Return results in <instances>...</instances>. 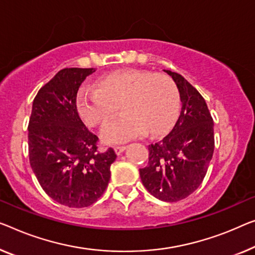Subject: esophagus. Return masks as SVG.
<instances>
[{"label": "esophagus", "mask_w": 255, "mask_h": 255, "mask_svg": "<svg viewBox=\"0 0 255 255\" xmlns=\"http://www.w3.org/2000/svg\"><path fill=\"white\" fill-rule=\"evenodd\" d=\"M125 150H126V146H125V145H118V146H115V151H116L117 154H121Z\"/></svg>", "instance_id": "1"}]
</instances>
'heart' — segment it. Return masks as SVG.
<instances>
[{
	"mask_svg": "<svg viewBox=\"0 0 255 255\" xmlns=\"http://www.w3.org/2000/svg\"><path fill=\"white\" fill-rule=\"evenodd\" d=\"M97 89L83 87L78 94V111L88 126H98L121 106L123 116L102 127L100 136L108 144L128 142L145 134H160L172 126L180 110L175 82L167 75L128 70L105 74Z\"/></svg>",
	"mask_w": 255,
	"mask_h": 255,
	"instance_id": "1",
	"label": "heart"
}]
</instances>
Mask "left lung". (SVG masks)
<instances>
[{
  "instance_id": "left-lung-1",
  "label": "left lung",
  "mask_w": 255,
  "mask_h": 255,
  "mask_svg": "<svg viewBox=\"0 0 255 255\" xmlns=\"http://www.w3.org/2000/svg\"><path fill=\"white\" fill-rule=\"evenodd\" d=\"M180 93L181 113L161 140L149 145L140 180L155 198L174 203L198 189L214 152V124L204 97L181 74L164 70Z\"/></svg>"
}]
</instances>
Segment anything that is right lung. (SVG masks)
Here are the masks:
<instances>
[{
    "mask_svg": "<svg viewBox=\"0 0 255 255\" xmlns=\"http://www.w3.org/2000/svg\"><path fill=\"white\" fill-rule=\"evenodd\" d=\"M95 68H64L39 90L28 124L29 164L47 195L67 207L93 205L111 177L113 149L97 150L77 109L79 87Z\"/></svg>",
    "mask_w": 255,
    "mask_h": 255,
    "instance_id": "1",
    "label": "right lung"
}]
</instances>
